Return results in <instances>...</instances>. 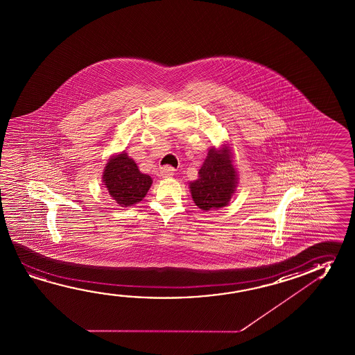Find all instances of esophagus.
<instances>
[{
    "label": "esophagus",
    "instance_id": "1",
    "mask_svg": "<svg viewBox=\"0 0 355 355\" xmlns=\"http://www.w3.org/2000/svg\"><path fill=\"white\" fill-rule=\"evenodd\" d=\"M175 175V168H172L171 166H164L161 167V175L164 178H169L172 175Z\"/></svg>",
    "mask_w": 355,
    "mask_h": 355
}]
</instances>
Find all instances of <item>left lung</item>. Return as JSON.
I'll list each match as a JSON object with an SVG mask.
<instances>
[{"label": "left lung", "instance_id": "left-lung-1", "mask_svg": "<svg viewBox=\"0 0 355 355\" xmlns=\"http://www.w3.org/2000/svg\"><path fill=\"white\" fill-rule=\"evenodd\" d=\"M198 175V180L189 183L198 208L219 209L229 204L238 186V173L229 147L224 145L220 150L210 147Z\"/></svg>", "mask_w": 355, "mask_h": 355}]
</instances>
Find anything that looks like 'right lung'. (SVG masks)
<instances>
[{"mask_svg":"<svg viewBox=\"0 0 355 355\" xmlns=\"http://www.w3.org/2000/svg\"><path fill=\"white\" fill-rule=\"evenodd\" d=\"M103 182L109 194L120 207H131L145 198L151 187L152 178L141 173L134 159L123 151L107 161Z\"/></svg>","mask_w":355,"mask_h":355,"instance_id":"add662e5","label":"right lung"}]
</instances>
